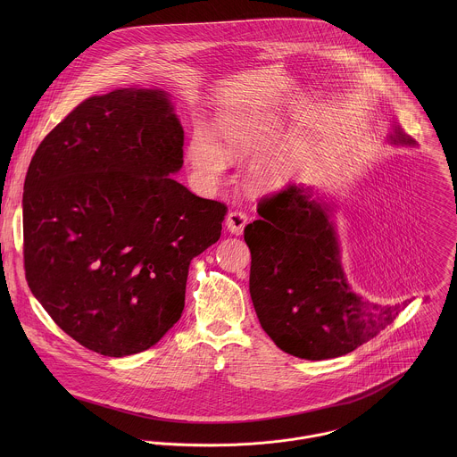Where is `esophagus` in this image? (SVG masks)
Returning a JSON list of instances; mask_svg holds the SVG:
<instances>
[{
    "instance_id": "34e87169",
    "label": "esophagus",
    "mask_w": 457,
    "mask_h": 457,
    "mask_svg": "<svg viewBox=\"0 0 457 457\" xmlns=\"http://www.w3.org/2000/svg\"><path fill=\"white\" fill-rule=\"evenodd\" d=\"M248 223V216L241 211H230L227 214V220H225V225H227V230L234 236H241L245 227Z\"/></svg>"
}]
</instances>
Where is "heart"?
<instances>
[{"label": "heart", "instance_id": "b5f03b06", "mask_svg": "<svg viewBox=\"0 0 457 457\" xmlns=\"http://www.w3.org/2000/svg\"><path fill=\"white\" fill-rule=\"evenodd\" d=\"M223 145L204 129H195L187 145V158L196 179L214 183L228 167L230 158H257L278 138L276 120L263 112L221 120L218 125ZM295 178V165L287 154H270L250 167L248 181L253 190L270 192L287 187Z\"/></svg>", "mask_w": 457, "mask_h": 457}]
</instances>
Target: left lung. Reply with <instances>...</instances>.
<instances>
[{"instance_id":"obj_1","label":"left lung","mask_w":457,"mask_h":457,"mask_svg":"<svg viewBox=\"0 0 457 457\" xmlns=\"http://www.w3.org/2000/svg\"><path fill=\"white\" fill-rule=\"evenodd\" d=\"M389 142L415 145L394 127ZM313 188L288 187L259 202L246 225L252 252L250 294L262 328L283 352L324 361L353 352L392 324L401 304L364 299L350 287L332 204Z\"/></svg>"}]
</instances>
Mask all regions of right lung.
Masks as SVG:
<instances>
[{"label": "right lung", "mask_w": 457, "mask_h": 457, "mask_svg": "<svg viewBox=\"0 0 457 457\" xmlns=\"http://www.w3.org/2000/svg\"><path fill=\"white\" fill-rule=\"evenodd\" d=\"M183 140L169 93L125 87L77 105L31 158L26 279L51 319L96 353L156 345L181 319L190 262L221 236L227 205L172 178Z\"/></svg>", "instance_id": "obj_1"}]
</instances>
